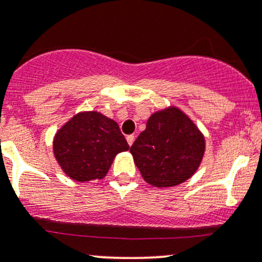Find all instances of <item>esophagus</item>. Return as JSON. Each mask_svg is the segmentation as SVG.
<instances>
[{
  "label": "esophagus",
  "instance_id": "1",
  "mask_svg": "<svg viewBox=\"0 0 262 262\" xmlns=\"http://www.w3.org/2000/svg\"><path fill=\"white\" fill-rule=\"evenodd\" d=\"M134 141H136V137H134L133 134H130V136H126V142H128L129 146H132V144L134 143Z\"/></svg>",
  "mask_w": 262,
  "mask_h": 262
}]
</instances>
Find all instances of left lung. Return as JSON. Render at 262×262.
I'll return each instance as SVG.
<instances>
[{
	"instance_id": "left-lung-1",
	"label": "left lung",
	"mask_w": 262,
	"mask_h": 262,
	"mask_svg": "<svg viewBox=\"0 0 262 262\" xmlns=\"http://www.w3.org/2000/svg\"><path fill=\"white\" fill-rule=\"evenodd\" d=\"M205 150L203 134L181 110L155 113L130 147L137 167L148 184L176 186L191 178Z\"/></svg>"
}]
</instances>
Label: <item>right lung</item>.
I'll return each mask as SVG.
<instances>
[{"instance_id": "obj_1", "label": "right lung", "mask_w": 262, "mask_h": 262, "mask_svg": "<svg viewBox=\"0 0 262 262\" xmlns=\"http://www.w3.org/2000/svg\"><path fill=\"white\" fill-rule=\"evenodd\" d=\"M53 149L64 173L83 182L105 178L115 156L129 146L113 119L86 112L73 116L57 132Z\"/></svg>"}]
</instances>
